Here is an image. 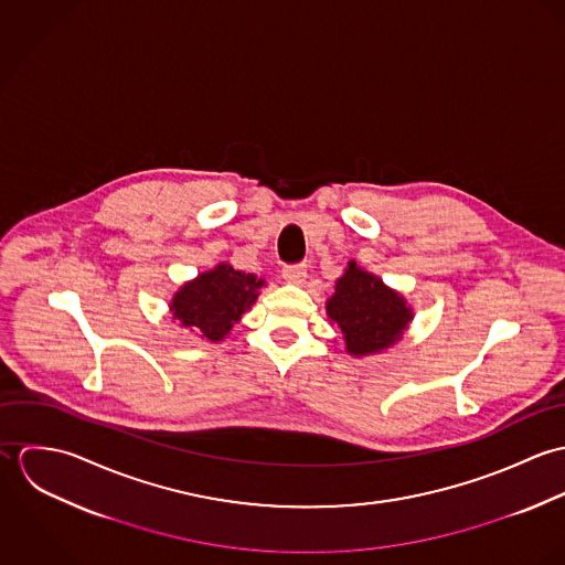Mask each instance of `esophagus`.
I'll use <instances>...</instances> for the list:
<instances>
[{
	"label": "esophagus",
	"instance_id": "34e87169",
	"mask_svg": "<svg viewBox=\"0 0 565 565\" xmlns=\"http://www.w3.org/2000/svg\"><path fill=\"white\" fill-rule=\"evenodd\" d=\"M282 278L289 285H300L307 278V265L305 263H294V265H285L282 267Z\"/></svg>",
	"mask_w": 565,
	"mask_h": 565
}]
</instances>
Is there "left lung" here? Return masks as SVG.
I'll list each match as a JSON object with an SVG mask.
<instances>
[{"label": "left lung", "instance_id": "obj_1", "mask_svg": "<svg viewBox=\"0 0 565 565\" xmlns=\"http://www.w3.org/2000/svg\"><path fill=\"white\" fill-rule=\"evenodd\" d=\"M328 318L345 334L350 354H372L403 337L411 316L403 298L383 280L350 263L337 280L334 296L326 302Z\"/></svg>", "mask_w": 565, "mask_h": 565}]
</instances>
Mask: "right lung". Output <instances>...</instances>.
I'll use <instances>...</instances> for the list:
<instances>
[{
  "mask_svg": "<svg viewBox=\"0 0 565 565\" xmlns=\"http://www.w3.org/2000/svg\"><path fill=\"white\" fill-rule=\"evenodd\" d=\"M263 280L254 274L237 271L231 265L215 269L186 282L173 298V318L184 326H195L211 341H222L233 323L239 322L245 309L256 300Z\"/></svg>",
  "mask_w": 565,
  "mask_h": 565,
  "instance_id": "add662e5",
  "label": "right lung"
}]
</instances>
